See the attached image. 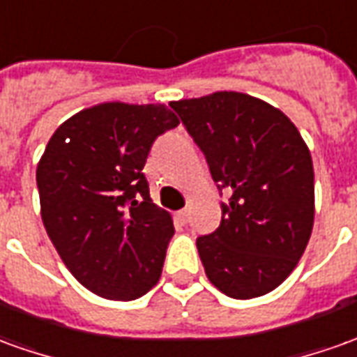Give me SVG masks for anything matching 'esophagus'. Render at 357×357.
<instances>
[{
    "label": "esophagus",
    "mask_w": 357,
    "mask_h": 357,
    "mask_svg": "<svg viewBox=\"0 0 357 357\" xmlns=\"http://www.w3.org/2000/svg\"><path fill=\"white\" fill-rule=\"evenodd\" d=\"M176 218H178L181 224H187V220H189V211H187V208H183V211H178V213H176Z\"/></svg>",
    "instance_id": "esophagus-1"
}]
</instances>
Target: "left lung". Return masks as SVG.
Returning a JSON list of instances; mask_svg holds the SVG:
<instances>
[{
    "mask_svg": "<svg viewBox=\"0 0 357 357\" xmlns=\"http://www.w3.org/2000/svg\"><path fill=\"white\" fill-rule=\"evenodd\" d=\"M206 156L222 204L216 231L197 239L206 278L234 300L265 296L290 276L315 218L313 162L298 127L278 108L220 91L172 102Z\"/></svg>",
    "mask_w": 357,
    "mask_h": 357,
    "instance_id": "1",
    "label": "left lung"
}]
</instances>
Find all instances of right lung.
<instances>
[{"label":"right lung","instance_id":"right-lung-1","mask_svg":"<svg viewBox=\"0 0 357 357\" xmlns=\"http://www.w3.org/2000/svg\"><path fill=\"white\" fill-rule=\"evenodd\" d=\"M178 126L166 104L104 102L66 119L40 158L44 228L100 298L137 300L160 280L174 220L153 203L143 168L154 139Z\"/></svg>","mask_w":357,"mask_h":357}]
</instances>
